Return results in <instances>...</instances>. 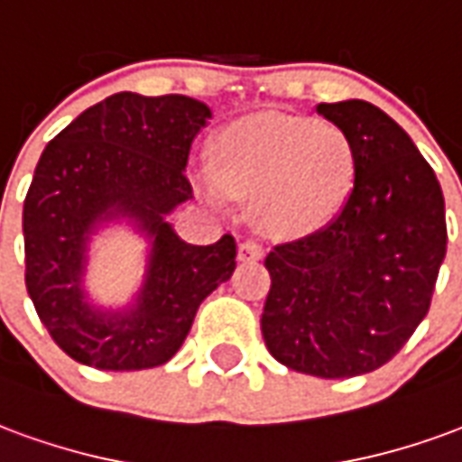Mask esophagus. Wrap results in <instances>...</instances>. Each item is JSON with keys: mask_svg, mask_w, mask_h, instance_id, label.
Segmentation results:
<instances>
[{"mask_svg": "<svg viewBox=\"0 0 462 462\" xmlns=\"http://www.w3.org/2000/svg\"><path fill=\"white\" fill-rule=\"evenodd\" d=\"M262 254H264V247H262L257 240H245L240 247H237V257H240L242 262H257L262 260Z\"/></svg>", "mask_w": 462, "mask_h": 462, "instance_id": "obj_1", "label": "esophagus"}]
</instances>
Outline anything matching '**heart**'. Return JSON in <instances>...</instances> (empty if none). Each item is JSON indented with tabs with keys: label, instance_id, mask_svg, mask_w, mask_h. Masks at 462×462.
<instances>
[{
	"label": "heart",
	"instance_id": "obj_1",
	"mask_svg": "<svg viewBox=\"0 0 462 462\" xmlns=\"http://www.w3.org/2000/svg\"><path fill=\"white\" fill-rule=\"evenodd\" d=\"M356 152L339 125L301 116L260 114L227 125L212 162L192 168V185L215 208L252 200L264 230L300 235L339 210L354 185Z\"/></svg>",
	"mask_w": 462,
	"mask_h": 462
}]
</instances>
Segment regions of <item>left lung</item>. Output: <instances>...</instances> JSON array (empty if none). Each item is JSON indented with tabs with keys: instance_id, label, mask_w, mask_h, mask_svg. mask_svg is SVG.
Instances as JSON below:
<instances>
[{
	"instance_id": "8db88e82",
	"label": "left lung",
	"mask_w": 462,
	"mask_h": 462,
	"mask_svg": "<svg viewBox=\"0 0 462 462\" xmlns=\"http://www.w3.org/2000/svg\"><path fill=\"white\" fill-rule=\"evenodd\" d=\"M317 114L354 145V188L329 225L267 254L262 337L291 371L351 378L396 356L428 314L446 202L433 168L381 108L354 98Z\"/></svg>"
}]
</instances>
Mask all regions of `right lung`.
Returning <instances> with one entry per match:
<instances>
[{"label":"right lung","instance_id":"right-lung-1","mask_svg":"<svg viewBox=\"0 0 462 462\" xmlns=\"http://www.w3.org/2000/svg\"><path fill=\"white\" fill-rule=\"evenodd\" d=\"M210 108L190 96L121 91L86 108L42 152L24 200L26 291L69 356L101 371L161 366L182 346L202 300L235 272L237 245L182 242L165 215L190 200L185 175ZM128 217L152 240L149 270L125 312L85 301L88 240L104 221Z\"/></svg>","mask_w":462,"mask_h":462}]
</instances>
